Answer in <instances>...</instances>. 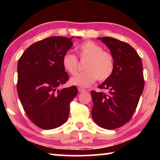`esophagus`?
<instances>
[{"instance_id": "obj_1", "label": "esophagus", "mask_w": 160, "mask_h": 160, "mask_svg": "<svg viewBox=\"0 0 160 160\" xmlns=\"http://www.w3.org/2000/svg\"><path fill=\"white\" fill-rule=\"evenodd\" d=\"M78 91L80 92H85V91H87L85 89H84V88H78Z\"/></svg>"}]
</instances>
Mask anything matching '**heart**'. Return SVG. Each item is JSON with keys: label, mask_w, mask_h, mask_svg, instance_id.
<instances>
[{"label": "heart", "mask_w": 160, "mask_h": 160, "mask_svg": "<svg viewBox=\"0 0 160 160\" xmlns=\"http://www.w3.org/2000/svg\"><path fill=\"white\" fill-rule=\"evenodd\" d=\"M81 59H88L81 73L72 77L70 82L80 87H88L98 79L104 81L111 77L114 70V59L112 53L104 51L99 44L92 41H86L77 47ZM63 68L70 75H75L78 70V61L73 54L65 53L62 58Z\"/></svg>", "instance_id": "heart-1"}]
</instances>
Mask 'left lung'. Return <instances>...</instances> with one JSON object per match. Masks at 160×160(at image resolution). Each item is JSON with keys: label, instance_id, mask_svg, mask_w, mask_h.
Wrapping results in <instances>:
<instances>
[{"label": "left lung", "instance_id": "left-lung-1", "mask_svg": "<svg viewBox=\"0 0 160 160\" xmlns=\"http://www.w3.org/2000/svg\"><path fill=\"white\" fill-rule=\"evenodd\" d=\"M114 59V70L98 86L108 93L91 91L92 117L103 128L113 130L131 120L144 89L142 60L133 48L112 37H99Z\"/></svg>", "mask_w": 160, "mask_h": 160}]
</instances>
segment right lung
<instances>
[{"instance_id":"obj_1","label":"right lung","mask_w":160,"mask_h":160,"mask_svg":"<svg viewBox=\"0 0 160 160\" xmlns=\"http://www.w3.org/2000/svg\"><path fill=\"white\" fill-rule=\"evenodd\" d=\"M71 40L46 38L29 47L18 61L19 98L28 118L42 129L63 125L68 118L70 102L78 94L75 86L58 90L69 79L62 58L73 44Z\"/></svg>"}]
</instances>
